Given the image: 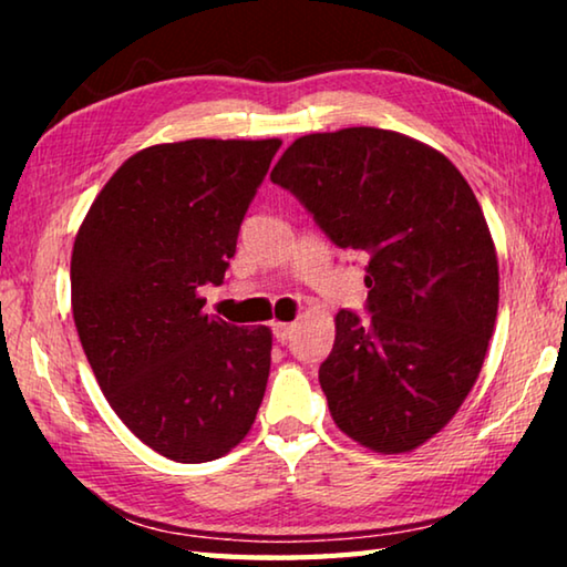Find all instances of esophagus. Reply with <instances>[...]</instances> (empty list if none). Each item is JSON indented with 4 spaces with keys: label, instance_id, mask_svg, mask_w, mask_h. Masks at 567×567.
I'll list each match as a JSON object with an SVG mask.
<instances>
[{
    "label": "esophagus",
    "instance_id": "34e87169",
    "mask_svg": "<svg viewBox=\"0 0 567 567\" xmlns=\"http://www.w3.org/2000/svg\"><path fill=\"white\" fill-rule=\"evenodd\" d=\"M272 332H275V338L280 340V342H287L292 338V332H295V324H290V322H275L272 324Z\"/></svg>",
    "mask_w": 567,
    "mask_h": 567
}]
</instances>
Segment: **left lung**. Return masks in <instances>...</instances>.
I'll return each mask as SVG.
<instances>
[{
  "mask_svg": "<svg viewBox=\"0 0 567 567\" xmlns=\"http://www.w3.org/2000/svg\"><path fill=\"white\" fill-rule=\"evenodd\" d=\"M270 179L334 245L370 257V318L334 315L320 364L334 425L410 453L453 420L493 338L501 275L473 189L443 152L378 127L305 134Z\"/></svg>",
  "mask_w": 567,
  "mask_h": 567,
  "instance_id": "obj_1",
  "label": "left lung"
}]
</instances>
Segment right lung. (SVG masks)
Here are the masks:
<instances>
[{"label":"right lung","instance_id":"add662e5","mask_svg":"<svg viewBox=\"0 0 567 567\" xmlns=\"http://www.w3.org/2000/svg\"><path fill=\"white\" fill-rule=\"evenodd\" d=\"M280 140H187L132 155L94 199L72 249V315L104 398L175 463L223 457L252 427L270 328L203 312L223 285Z\"/></svg>","mask_w":567,"mask_h":567}]
</instances>
